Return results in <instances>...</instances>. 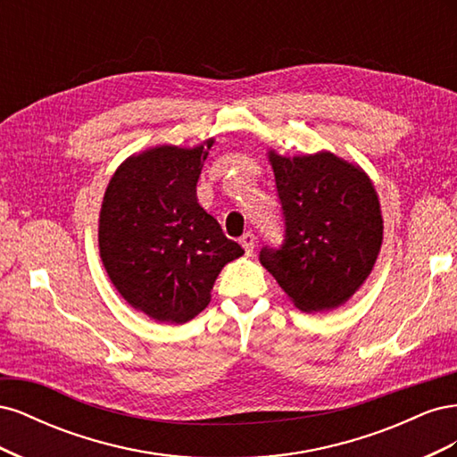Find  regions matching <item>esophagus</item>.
<instances>
[{"label": "esophagus", "mask_w": 457, "mask_h": 457, "mask_svg": "<svg viewBox=\"0 0 457 457\" xmlns=\"http://www.w3.org/2000/svg\"><path fill=\"white\" fill-rule=\"evenodd\" d=\"M240 244H242V247L245 250V253L252 255L253 253V245H255V234L253 232H245L244 237L240 238Z\"/></svg>", "instance_id": "1"}]
</instances>
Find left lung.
Here are the masks:
<instances>
[{"mask_svg": "<svg viewBox=\"0 0 457 457\" xmlns=\"http://www.w3.org/2000/svg\"><path fill=\"white\" fill-rule=\"evenodd\" d=\"M286 220L280 250L259 261L299 311L341 307L376 265L383 217L376 187L353 162L320 150L287 158L269 150Z\"/></svg>", "mask_w": 457, "mask_h": 457, "instance_id": "1", "label": "left lung"}]
</instances>
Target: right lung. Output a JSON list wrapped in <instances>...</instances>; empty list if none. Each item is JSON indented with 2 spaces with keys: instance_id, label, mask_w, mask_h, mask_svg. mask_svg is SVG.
Listing matches in <instances>:
<instances>
[{
  "instance_id": "1",
  "label": "right lung",
  "mask_w": 457,
  "mask_h": 457,
  "mask_svg": "<svg viewBox=\"0 0 457 457\" xmlns=\"http://www.w3.org/2000/svg\"><path fill=\"white\" fill-rule=\"evenodd\" d=\"M213 139L158 145L121 162L99 215V252L118 294L156 322L185 324L212 301L227 262L244 255L198 204L196 183Z\"/></svg>"
}]
</instances>
